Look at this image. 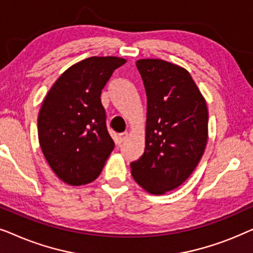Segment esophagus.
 <instances>
[{
  "mask_svg": "<svg viewBox=\"0 0 253 253\" xmlns=\"http://www.w3.org/2000/svg\"><path fill=\"white\" fill-rule=\"evenodd\" d=\"M127 137H129V133H127V132H122V133L119 134V140L121 141V143H122V141L126 140Z\"/></svg>",
  "mask_w": 253,
  "mask_h": 253,
  "instance_id": "obj_1",
  "label": "esophagus"
}]
</instances>
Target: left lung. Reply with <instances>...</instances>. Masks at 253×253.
<instances>
[{"label":"left lung","mask_w":253,"mask_h":253,"mask_svg":"<svg viewBox=\"0 0 253 253\" xmlns=\"http://www.w3.org/2000/svg\"><path fill=\"white\" fill-rule=\"evenodd\" d=\"M147 98L145 151L131 162L134 181L152 195L185 182L205 151L209 110L184 68L158 58L137 61Z\"/></svg>","instance_id":"8db88e82"}]
</instances>
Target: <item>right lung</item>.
Wrapping results in <instances>:
<instances>
[{"label": "right lung", "instance_id": "obj_1", "mask_svg": "<svg viewBox=\"0 0 253 253\" xmlns=\"http://www.w3.org/2000/svg\"><path fill=\"white\" fill-rule=\"evenodd\" d=\"M126 62L115 56L78 62L60 76L43 100L38 117L40 147L57 177L69 185L94 181L114 150L100 96Z\"/></svg>", "mask_w": 253, "mask_h": 253}]
</instances>
